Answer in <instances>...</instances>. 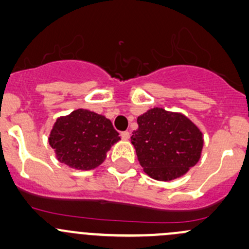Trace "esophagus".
<instances>
[{
	"instance_id": "34e87169",
	"label": "esophagus",
	"mask_w": 249,
	"mask_h": 249,
	"mask_svg": "<svg viewBox=\"0 0 249 249\" xmlns=\"http://www.w3.org/2000/svg\"><path fill=\"white\" fill-rule=\"evenodd\" d=\"M120 136H122L123 140H129L130 138V132L129 131H123L120 133Z\"/></svg>"
}]
</instances>
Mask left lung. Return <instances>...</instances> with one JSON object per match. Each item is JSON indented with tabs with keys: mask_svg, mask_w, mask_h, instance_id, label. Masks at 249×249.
Returning a JSON list of instances; mask_svg holds the SVG:
<instances>
[{
	"mask_svg": "<svg viewBox=\"0 0 249 249\" xmlns=\"http://www.w3.org/2000/svg\"><path fill=\"white\" fill-rule=\"evenodd\" d=\"M131 143L144 172L160 181L186 174L203 149L200 130L181 113L155 107L137 118Z\"/></svg>",
	"mask_w": 249,
	"mask_h": 249,
	"instance_id": "1",
	"label": "left lung"
}]
</instances>
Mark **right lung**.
<instances>
[{"label": "right lung", "instance_id": "1", "mask_svg": "<svg viewBox=\"0 0 249 249\" xmlns=\"http://www.w3.org/2000/svg\"><path fill=\"white\" fill-rule=\"evenodd\" d=\"M120 140L111 120L88 109H76L54 123L49 143L59 162L89 171L104 162L112 144Z\"/></svg>", "mask_w": 249, "mask_h": 249}]
</instances>
